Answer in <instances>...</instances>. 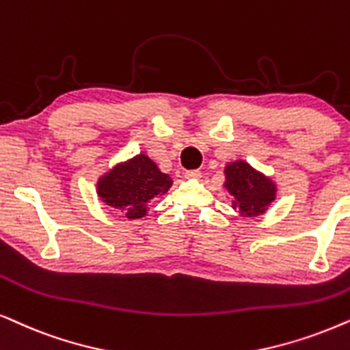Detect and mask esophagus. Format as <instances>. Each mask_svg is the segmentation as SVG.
Here are the masks:
<instances>
[{"label":"esophagus","mask_w":350,"mask_h":350,"mask_svg":"<svg viewBox=\"0 0 350 350\" xmlns=\"http://www.w3.org/2000/svg\"><path fill=\"white\" fill-rule=\"evenodd\" d=\"M185 176H186V178H189V180H199L202 176V174L199 170H188L185 174Z\"/></svg>","instance_id":"1"}]
</instances>
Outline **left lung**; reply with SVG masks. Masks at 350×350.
Masks as SVG:
<instances>
[{"label": "left lung", "instance_id": "left-lung-1", "mask_svg": "<svg viewBox=\"0 0 350 350\" xmlns=\"http://www.w3.org/2000/svg\"><path fill=\"white\" fill-rule=\"evenodd\" d=\"M225 188L233 196V208L243 217H257L269 208L276 198V185L244 161L225 167Z\"/></svg>", "mask_w": 350, "mask_h": 350}]
</instances>
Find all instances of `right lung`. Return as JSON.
<instances>
[{"mask_svg": "<svg viewBox=\"0 0 350 350\" xmlns=\"http://www.w3.org/2000/svg\"><path fill=\"white\" fill-rule=\"evenodd\" d=\"M170 186V176L162 174L146 154H138L104 174L96 193L107 207L135 220L146 215L151 199L165 194Z\"/></svg>", "mask_w": 350, "mask_h": 350, "instance_id": "add662e5", "label": "right lung"}]
</instances>
